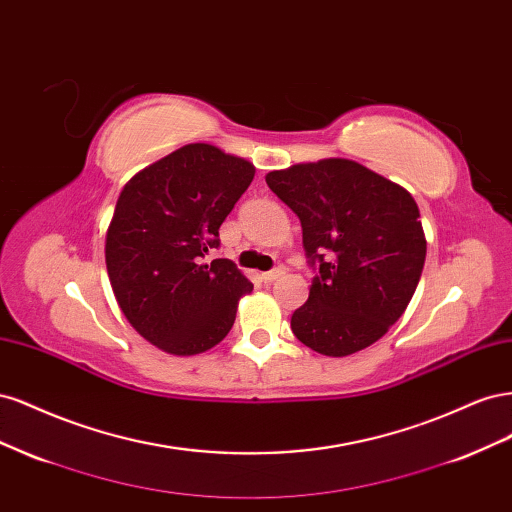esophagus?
I'll list each match as a JSON object with an SVG mask.
<instances>
[{
    "label": "esophagus",
    "mask_w": 512,
    "mask_h": 512,
    "mask_svg": "<svg viewBox=\"0 0 512 512\" xmlns=\"http://www.w3.org/2000/svg\"><path fill=\"white\" fill-rule=\"evenodd\" d=\"M284 275V271L282 269H271V271H267V273H262V277L260 280L265 282V284H271V282H275L277 277H282Z\"/></svg>",
    "instance_id": "obj_1"
}]
</instances>
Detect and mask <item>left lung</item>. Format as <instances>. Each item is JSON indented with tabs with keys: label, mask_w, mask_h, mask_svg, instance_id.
Instances as JSON below:
<instances>
[{
	"label": "left lung",
	"mask_w": 512,
	"mask_h": 512,
	"mask_svg": "<svg viewBox=\"0 0 512 512\" xmlns=\"http://www.w3.org/2000/svg\"><path fill=\"white\" fill-rule=\"evenodd\" d=\"M267 185L301 220L307 265L316 271L292 333L327 356L378 342L406 312L425 265L410 192L342 158L273 170Z\"/></svg>",
	"instance_id": "1"
}]
</instances>
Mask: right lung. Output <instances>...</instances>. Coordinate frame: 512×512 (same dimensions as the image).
I'll use <instances>...</instances> for the list:
<instances>
[{
	"instance_id": "1",
	"label": "right lung",
	"mask_w": 512,
	"mask_h": 512,
	"mask_svg": "<svg viewBox=\"0 0 512 512\" xmlns=\"http://www.w3.org/2000/svg\"><path fill=\"white\" fill-rule=\"evenodd\" d=\"M254 166L213 145H185L134 175L106 232V271L121 312L147 342L190 356L220 344L254 286L220 247V226Z\"/></svg>"
}]
</instances>
